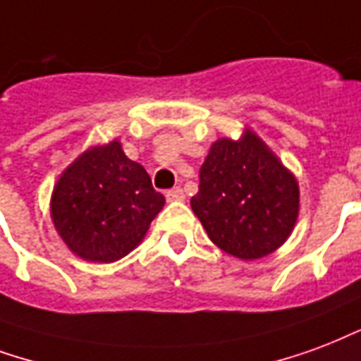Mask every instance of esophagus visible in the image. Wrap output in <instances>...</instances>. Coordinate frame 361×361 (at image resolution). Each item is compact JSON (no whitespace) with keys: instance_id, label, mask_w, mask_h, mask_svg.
I'll return each instance as SVG.
<instances>
[{"instance_id":"esophagus-1","label":"esophagus","mask_w":361,"mask_h":361,"mask_svg":"<svg viewBox=\"0 0 361 361\" xmlns=\"http://www.w3.org/2000/svg\"><path fill=\"white\" fill-rule=\"evenodd\" d=\"M183 199H185V193H183V189L181 188H173L166 193L168 202H180V201H183Z\"/></svg>"}]
</instances>
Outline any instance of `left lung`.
Returning <instances> with one entry per match:
<instances>
[{
    "mask_svg": "<svg viewBox=\"0 0 361 361\" xmlns=\"http://www.w3.org/2000/svg\"><path fill=\"white\" fill-rule=\"evenodd\" d=\"M195 216L224 252L258 260L289 239L300 210L295 173L250 128L210 145L199 172Z\"/></svg>",
    "mask_w": 361,
    "mask_h": 361,
    "instance_id": "8db88e82",
    "label": "left lung"
}]
</instances>
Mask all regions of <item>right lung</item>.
Here are the masks:
<instances>
[{"label":"right lung","mask_w":361,"mask_h":361,"mask_svg":"<svg viewBox=\"0 0 361 361\" xmlns=\"http://www.w3.org/2000/svg\"><path fill=\"white\" fill-rule=\"evenodd\" d=\"M162 207L164 197L118 140L78 154L59 176L49 202L53 226L71 252L99 264L130 255Z\"/></svg>","instance_id":"right-lung-1"}]
</instances>
